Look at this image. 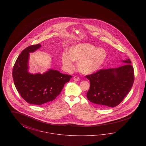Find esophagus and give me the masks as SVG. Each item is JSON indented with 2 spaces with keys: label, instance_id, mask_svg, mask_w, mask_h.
<instances>
[{
  "label": "esophagus",
  "instance_id": "obj_1",
  "mask_svg": "<svg viewBox=\"0 0 146 146\" xmlns=\"http://www.w3.org/2000/svg\"><path fill=\"white\" fill-rule=\"evenodd\" d=\"M73 80L75 81H79L80 80V78L79 76H74V78H73Z\"/></svg>",
  "mask_w": 146,
  "mask_h": 146
}]
</instances>
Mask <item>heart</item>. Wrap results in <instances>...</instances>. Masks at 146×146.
Returning a JSON list of instances; mask_svg holds the SVG:
<instances>
[{
    "mask_svg": "<svg viewBox=\"0 0 146 146\" xmlns=\"http://www.w3.org/2000/svg\"><path fill=\"white\" fill-rule=\"evenodd\" d=\"M107 57L103 48L88 43H81L70 47L68 54L63 53L62 61L68 70L74 68L73 61L78 62V70L82 74L89 75L96 72L105 62Z\"/></svg>",
    "mask_w": 146,
    "mask_h": 146,
    "instance_id": "b5f03b06",
    "label": "heart"
}]
</instances>
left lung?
Returning a JSON list of instances; mask_svg holds the SVG:
<instances>
[{"label":"left lung","instance_id":"left-lung-1","mask_svg":"<svg viewBox=\"0 0 146 146\" xmlns=\"http://www.w3.org/2000/svg\"><path fill=\"white\" fill-rule=\"evenodd\" d=\"M122 62L125 64L118 68L100 70L86 76L90 83L86 96L91 102L101 108L114 107L129 94L134 82V70L130 59Z\"/></svg>","mask_w":146,"mask_h":146}]
</instances>
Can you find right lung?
<instances>
[{
    "label": "right lung",
    "mask_w": 146,
    "mask_h": 146,
    "mask_svg": "<svg viewBox=\"0 0 146 146\" xmlns=\"http://www.w3.org/2000/svg\"><path fill=\"white\" fill-rule=\"evenodd\" d=\"M41 46L38 44L24 49L17 57L13 70L15 87L22 98L29 104L42 105L52 101L72 78L52 69L42 74H32L28 72L29 53Z\"/></svg>",
    "instance_id": "obj_1"
}]
</instances>
